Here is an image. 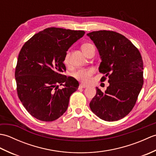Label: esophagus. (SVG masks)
Wrapping results in <instances>:
<instances>
[{
	"label": "esophagus",
	"mask_w": 156,
	"mask_h": 156,
	"mask_svg": "<svg viewBox=\"0 0 156 156\" xmlns=\"http://www.w3.org/2000/svg\"><path fill=\"white\" fill-rule=\"evenodd\" d=\"M87 86H86L84 84H80V85H79L78 88L79 89H81V88H87Z\"/></svg>",
	"instance_id": "esophagus-1"
}]
</instances>
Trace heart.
<instances>
[{
	"instance_id": "b5f03b06",
	"label": "heart",
	"mask_w": 156,
	"mask_h": 156,
	"mask_svg": "<svg viewBox=\"0 0 156 156\" xmlns=\"http://www.w3.org/2000/svg\"><path fill=\"white\" fill-rule=\"evenodd\" d=\"M94 46L90 44H85L82 45V49L84 54H87V53L90 50V49L93 48ZM69 53L68 51L66 54L65 58H64V63L66 64H68L69 63ZM94 72V68H87V69H79L78 71L74 73V76L75 78L77 79L78 80L82 82V83L84 84H88L89 82H90L92 80V76L93 75Z\"/></svg>"
}]
</instances>
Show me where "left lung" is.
Returning a JSON list of instances; mask_svg holds the SVG:
<instances>
[{"instance_id": "8db88e82", "label": "left lung", "mask_w": 156, "mask_h": 156, "mask_svg": "<svg viewBox=\"0 0 156 156\" xmlns=\"http://www.w3.org/2000/svg\"><path fill=\"white\" fill-rule=\"evenodd\" d=\"M97 47L101 62L99 72L108 76L105 92L97 87L90 102L91 111L100 119L115 121L133 109L144 84V63L137 48L117 32L98 31L87 34Z\"/></svg>"}]
</instances>
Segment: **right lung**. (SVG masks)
Returning <instances> with one entry per match:
<instances>
[{"instance_id":"add662e5","label":"right lung","mask_w":156,"mask_h":156,"mask_svg":"<svg viewBox=\"0 0 156 156\" xmlns=\"http://www.w3.org/2000/svg\"><path fill=\"white\" fill-rule=\"evenodd\" d=\"M84 31L50 27L23 46L15 69L18 97L29 114L42 121L60 117L68 107L78 82L62 74L66 51L84 36ZM64 88L58 89V84Z\"/></svg>"}]
</instances>
